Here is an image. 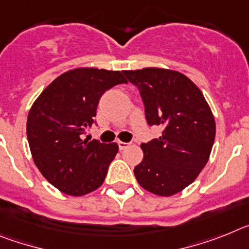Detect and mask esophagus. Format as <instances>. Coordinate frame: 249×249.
I'll return each instance as SVG.
<instances>
[{
	"mask_svg": "<svg viewBox=\"0 0 249 249\" xmlns=\"http://www.w3.org/2000/svg\"><path fill=\"white\" fill-rule=\"evenodd\" d=\"M118 145H119V149H120V150H124V149L127 148V146L130 145V144H129V142H120V140H119V142H118Z\"/></svg>",
	"mask_w": 249,
	"mask_h": 249,
	"instance_id": "obj_1",
	"label": "esophagus"
}]
</instances>
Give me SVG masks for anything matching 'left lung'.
Listing matches in <instances>:
<instances>
[{
	"instance_id": "1",
	"label": "left lung",
	"mask_w": 249,
	"mask_h": 249,
	"mask_svg": "<svg viewBox=\"0 0 249 249\" xmlns=\"http://www.w3.org/2000/svg\"><path fill=\"white\" fill-rule=\"evenodd\" d=\"M140 90L146 122L163 125L159 139L142 142V163L134 168L138 183L153 194L170 196L192 184L208 163L215 120L199 88L170 69L125 70Z\"/></svg>"
}]
</instances>
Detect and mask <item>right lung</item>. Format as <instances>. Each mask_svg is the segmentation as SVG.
<instances>
[{"label": "right lung", "instance_id": "1", "mask_svg": "<svg viewBox=\"0 0 249 249\" xmlns=\"http://www.w3.org/2000/svg\"><path fill=\"white\" fill-rule=\"evenodd\" d=\"M123 83L122 71L76 68L56 77L32 104L26 126L32 159L62 193L85 196L105 180L118 144L90 142L83 134L94 124L101 95Z\"/></svg>", "mask_w": 249, "mask_h": 249}]
</instances>
